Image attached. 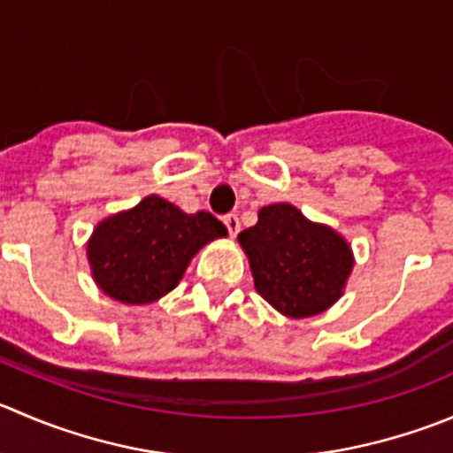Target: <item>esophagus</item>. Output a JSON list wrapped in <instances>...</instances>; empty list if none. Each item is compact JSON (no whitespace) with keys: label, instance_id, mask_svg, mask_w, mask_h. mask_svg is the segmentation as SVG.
<instances>
[{"label":"esophagus","instance_id":"obj_1","mask_svg":"<svg viewBox=\"0 0 453 453\" xmlns=\"http://www.w3.org/2000/svg\"><path fill=\"white\" fill-rule=\"evenodd\" d=\"M223 223H226V227H227V232H230V236L239 234L241 223H239V217H236V214H226V217H223Z\"/></svg>","mask_w":453,"mask_h":453}]
</instances>
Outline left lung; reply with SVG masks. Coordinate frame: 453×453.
<instances>
[{
  "label": "left lung",
  "instance_id": "8db88e82",
  "mask_svg": "<svg viewBox=\"0 0 453 453\" xmlns=\"http://www.w3.org/2000/svg\"><path fill=\"white\" fill-rule=\"evenodd\" d=\"M257 292L288 319L323 314L343 296L354 252L343 234L310 221L292 203L258 210L257 226L239 234Z\"/></svg>",
  "mask_w": 453,
  "mask_h": 453
}]
</instances>
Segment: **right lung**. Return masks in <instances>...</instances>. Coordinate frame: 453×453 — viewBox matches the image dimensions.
Masks as SVG:
<instances>
[{
	"mask_svg": "<svg viewBox=\"0 0 453 453\" xmlns=\"http://www.w3.org/2000/svg\"><path fill=\"white\" fill-rule=\"evenodd\" d=\"M227 236L210 212L188 214L150 195L99 221L86 243L92 280L124 305H148L173 292L203 245Z\"/></svg>",
	"mask_w": 453,
	"mask_h": 453,
	"instance_id": "right-lung-1",
	"label": "right lung"
}]
</instances>
